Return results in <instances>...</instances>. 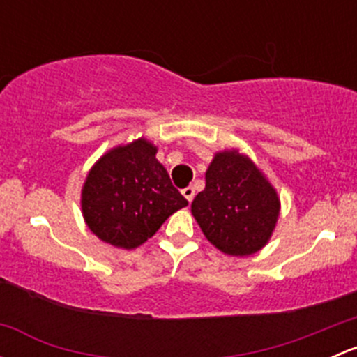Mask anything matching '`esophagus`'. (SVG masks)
I'll use <instances>...</instances> for the list:
<instances>
[{"label":"esophagus","mask_w":357,"mask_h":357,"mask_svg":"<svg viewBox=\"0 0 357 357\" xmlns=\"http://www.w3.org/2000/svg\"><path fill=\"white\" fill-rule=\"evenodd\" d=\"M183 197H185L186 200L188 202H192L193 200V197H195V188H193V186H186L185 190H183Z\"/></svg>","instance_id":"esophagus-1"}]
</instances>
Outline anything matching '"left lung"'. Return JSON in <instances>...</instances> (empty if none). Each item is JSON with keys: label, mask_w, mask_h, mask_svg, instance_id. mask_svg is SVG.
<instances>
[{"label": "left lung", "mask_w": 357, "mask_h": 357, "mask_svg": "<svg viewBox=\"0 0 357 357\" xmlns=\"http://www.w3.org/2000/svg\"><path fill=\"white\" fill-rule=\"evenodd\" d=\"M205 238L228 255H252L271 238L280 199L257 165L238 150L218 152L205 172V188L192 202Z\"/></svg>", "instance_id": "left-lung-1"}]
</instances>
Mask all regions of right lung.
<instances>
[{"mask_svg":"<svg viewBox=\"0 0 357 357\" xmlns=\"http://www.w3.org/2000/svg\"><path fill=\"white\" fill-rule=\"evenodd\" d=\"M157 146L138 138L98 158L86 176L81 207L88 228L117 248L139 247L188 200L172 186Z\"/></svg>","mask_w":357,"mask_h":357,"instance_id":"right-lung-1","label":"right lung"}]
</instances>
